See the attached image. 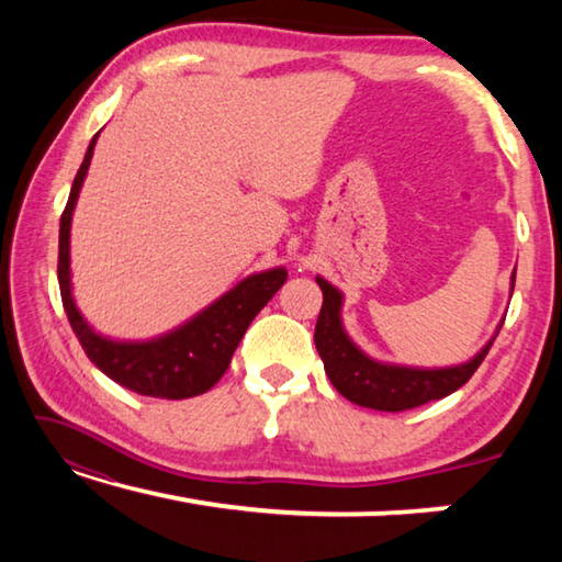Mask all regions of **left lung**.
I'll return each instance as SVG.
<instances>
[{"instance_id": "1", "label": "left lung", "mask_w": 562, "mask_h": 562, "mask_svg": "<svg viewBox=\"0 0 562 562\" xmlns=\"http://www.w3.org/2000/svg\"><path fill=\"white\" fill-rule=\"evenodd\" d=\"M317 284L322 290V310L315 327V345L322 361H325L329 382L349 402L376 408V412H406V408L453 394L456 389H461L473 376L481 361L486 359L493 339H496L493 337L479 355L459 367L412 369L379 364V361L369 359L364 351L357 349L355 341L347 337L345 327H341V292L322 278H317ZM513 284H516V272H513Z\"/></svg>"}]
</instances>
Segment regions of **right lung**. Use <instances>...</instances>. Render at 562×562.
Wrapping results in <instances>:
<instances>
[{"mask_svg": "<svg viewBox=\"0 0 562 562\" xmlns=\"http://www.w3.org/2000/svg\"><path fill=\"white\" fill-rule=\"evenodd\" d=\"M97 138L99 133L89 144L79 173L74 178L69 203H66L59 223V270L56 272H59L66 317H69V325L74 335L79 337L87 357L116 384L156 398H190L203 394L227 372L233 351L240 345L245 329L272 300V294L282 288L288 280V270L274 268L250 274L237 288L213 302L211 307L203 310L201 315L190 319L188 325L178 327L166 337L150 341H113L97 335L76 310L69 278L71 213L83 176L89 170Z\"/></svg>", "mask_w": 562, "mask_h": 562, "instance_id": "1", "label": "right lung"}]
</instances>
